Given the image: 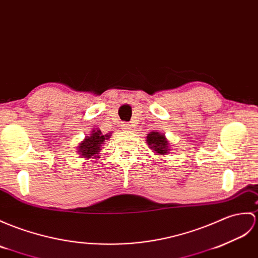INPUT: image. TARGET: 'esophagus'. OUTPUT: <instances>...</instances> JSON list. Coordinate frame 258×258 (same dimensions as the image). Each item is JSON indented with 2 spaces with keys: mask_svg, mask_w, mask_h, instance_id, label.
<instances>
[{
  "mask_svg": "<svg viewBox=\"0 0 258 258\" xmlns=\"http://www.w3.org/2000/svg\"><path fill=\"white\" fill-rule=\"evenodd\" d=\"M121 127L124 131H132V125L130 123H123Z\"/></svg>",
  "mask_w": 258,
  "mask_h": 258,
  "instance_id": "1",
  "label": "esophagus"
}]
</instances>
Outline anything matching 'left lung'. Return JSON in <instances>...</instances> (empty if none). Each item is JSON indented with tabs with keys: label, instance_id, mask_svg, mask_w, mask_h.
Segmentation results:
<instances>
[{
	"label": "left lung",
	"instance_id": "left-lung-1",
	"mask_svg": "<svg viewBox=\"0 0 258 258\" xmlns=\"http://www.w3.org/2000/svg\"><path fill=\"white\" fill-rule=\"evenodd\" d=\"M146 143L156 155H167L170 152V144L165 134L152 131L146 136Z\"/></svg>",
	"mask_w": 258,
	"mask_h": 258
}]
</instances>
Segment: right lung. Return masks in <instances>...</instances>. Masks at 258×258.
<instances>
[{"mask_svg":"<svg viewBox=\"0 0 258 258\" xmlns=\"http://www.w3.org/2000/svg\"><path fill=\"white\" fill-rule=\"evenodd\" d=\"M109 134L103 135L99 128H93L91 134L86 136L85 140L77 147V152L80 155L79 157L87 159L100 158L99 154L101 152V147L104 144L105 140L109 139Z\"/></svg>","mask_w":258,"mask_h":258,"instance_id":"1","label":"right lung"}]
</instances>
